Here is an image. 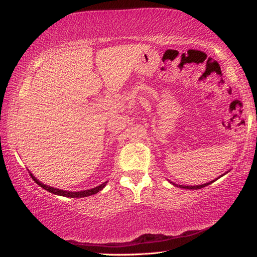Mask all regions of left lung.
Returning a JSON list of instances; mask_svg holds the SVG:
<instances>
[{"label": "left lung", "instance_id": "left-lung-1", "mask_svg": "<svg viewBox=\"0 0 257 257\" xmlns=\"http://www.w3.org/2000/svg\"><path fill=\"white\" fill-rule=\"evenodd\" d=\"M216 180H218V179H216ZM216 180H213V181H211V182H208V183H206V184H201V185H177V184H174V185H176V186H180V188H182V189H189V190H198V189H201V188H204V186H207V185H209V184H211L212 182H214Z\"/></svg>", "mask_w": 257, "mask_h": 257}]
</instances>
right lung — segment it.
<instances>
[{"label":"right lung","instance_id":"add662e5","mask_svg":"<svg viewBox=\"0 0 257 257\" xmlns=\"http://www.w3.org/2000/svg\"><path fill=\"white\" fill-rule=\"evenodd\" d=\"M32 180H34L37 184H38L39 186H41V188L49 191V192H51L53 194H57V195H62V197H67V198H84V197H90V195L92 194H95L97 192H100V191L104 188L106 182H104V183H102L101 185L96 186V188H93V189H90V190H84V191H78V192H72V191H64V190H59V189H56V188H53V186H48L46 185L44 183H41V182H39V180H37L36 177L32 175L30 173Z\"/></svg>","mask_w":257,"mask_h":257}]
</instances>
